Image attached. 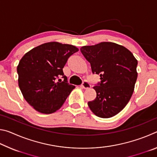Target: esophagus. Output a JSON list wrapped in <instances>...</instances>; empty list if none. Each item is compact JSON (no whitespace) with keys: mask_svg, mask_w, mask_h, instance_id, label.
<instances>
[{"mask_svg":"<svg viewBox=\"0 0 157 157\" xmlns=\"http://www.w3.org/2000/svg\"><path fill=\"white\" fill-rule=\"evenodd\" d=\"M82 87L85 89H89V88H91V84H90L89 82L84 81V82H83V83H82Z\"/></svg>","mask_w":157,"mask_h":157,"instance_id":"1","label":"esophagus"}]
</instances>
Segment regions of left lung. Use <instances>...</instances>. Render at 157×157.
Masks as SVG:
<instances>
[{
	"mask_svg": "<svg viewBox=\"0 0 157 157\" xmlns=\"http://www.w3.org/2000/svg\"><path fill=\"white\" fill-rule=\"evenodd\" d=\"M81 52L101 81L94 89L96 98L88 102L95 115L113 117L123 109L131 98L136 82L138 61L125 47L112 42L82 46Z\"/></svg>",
	"mask_w": 157,
	"mask_h": 157,
	"instance_id": "8db88e82",
	"label": "left lung"
}]
</instances>
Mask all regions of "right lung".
<instances>
[{
	"label": "right lung",
	"mask_w": 157,
	"mask_h": 157,
	"mask_svg": "<svg viewBox=\"0 0 157 157\" xmlns=\"http://www.w3.org/2000/svg\"><path fill=\"white\" fill-rule=\"evenodd\" d=\"M78 50L72 45L48 42L34 48L21 58L17 66L18 86L34 109L49 114L62 107L75 88L68 83L63 68L69 57Z\"/></svg>",
	"instance_id": "add662e5"
}]
</instances>
